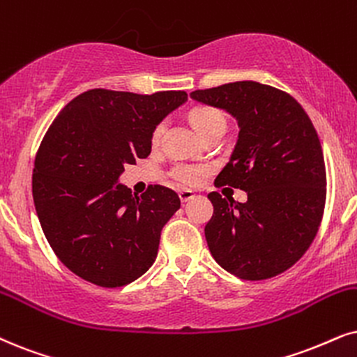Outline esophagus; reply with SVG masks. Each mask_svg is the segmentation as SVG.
Masks as SVG:
<instances>
[{
  "label": "esophagus",
  "instance_id": "esophagus-1",
  "mask_svg": "<svg viewBox=\"0 0 357 357\" xmlns=\"http://www.w3.org/2000/svg\"><path fill=\"white\" fill-rule=\"evenodd\" d=\"M194 196H196V194H194L192 191H189V189H181V191H179V199H181V202L191 201Z\"/></svg>",
  "mask_w": 357,
  "mask_h": 357
}]
</instances>
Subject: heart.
Masks as SVG:
<instances>
[{
  "label": "heart",
  "instance_id": "obj_1",
  "mask_svg": "<svg viewBox=\"0 0 357 357\" xmlns=\"http://www.w3.org/2000/svg\"><path fill=\"white\" fill-rule=\"evenodd\" d=\"M191 121L194 128L197 130V133L201 135L202 138L207 137V135L219 132V130L227 128V121H225V116L220 114L219 110L211 107H197L191 112ZM163 123H160L153 130L151 135V143L153 145H158L160 142L161 133H163ZM202 174V169L197 168V166L191 165H176L173 168V176L176 181L188 184V186H194V184L199 183Z\"/></svg>",
  "mask_w": 357,
  "mask_h": 357
}]
</instances>
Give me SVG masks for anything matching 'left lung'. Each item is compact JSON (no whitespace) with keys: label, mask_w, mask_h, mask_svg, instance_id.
<instances>
[{"label":"left lung","mask_w":357,"mask_h":357,"mask_svg":"<svg viewBox=\"0 0 357 357\" xmlns=\"http://www.w3.org/2000/svg\"><path fill=\"white\" fill-rule=\"evenodd\" d=\"M189 97L222 108L238 125L215 186L242 189L247 202L207 194L214 206L204 229L212 257L242 280L285 272L313 242L326 201L323 150L310 116L291 96L252 80Z\"/></svg>","instance_id":"obj_1"}]
</instances>
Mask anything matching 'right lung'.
<instances>
[{
  "instance_id": "right-lung-1",
  "label": "right lung",
  "mask_w": 357,
  "mask_h": 357,
  "mask_svg": "<svg viewBox=\"0 0 357 357\" xmlns=\"http://www.w3.org/2000/svg\"><path fill=\"white\" fill-rule=\"evenodd\" d=\"M186 100L183 90L93 89L49 126L34 161V207L54 254L80 278L123 287L155 261L161 229L181 201L160 184L138 196L119 179L150 155L153 130Z\"/></svg>"
}]
</instances>
